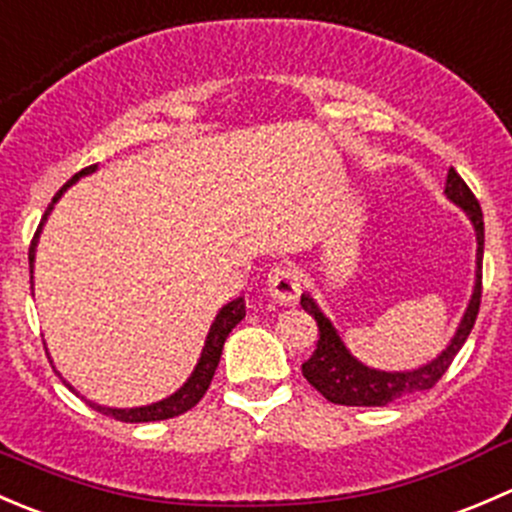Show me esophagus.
Segmentation results:
<instances>
[{
  "label": "esophagus",
  "instance_id": "obj_1",
  "mask_svg": "<svg viewBox=\"0 0 512 512\" xmlns=\"http://www.w3.org/2000/svg\"><path fill=\"white\" fill-rule=\"evenodd\" d=\"M302 289V277L292 265H275L267 275V292L275 302L294 304Z\"/></svg>",
  "mask_w": 512,
  "mask_h": 512
}]
</instances>
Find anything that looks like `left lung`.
Here are the masks:
<instances>
[{
    "label": "left lung",
    "mask_w": 512,
    "mask_h": 512,
    "mask_svg": "<svg viewBox=\"0 0 512 512\" xmlns=\"http://www.w3.org/2000/svg\"><path fill=\"white\" fill-rule=\"evenodd\" d=\"M446 198L453 205L466 213L471 220L473 230H476V282H473V294L468 299V307L463 312L458 329L453 332L451 342L446 344L441 354L433 356L426 364L416 366V369L406 371H384V369H371V366L361 364L356 356L349 352L347 344L342 342L339 332L334 329L332 319L319 309L314 302L312 294L304 292L299 304L307 314H312L314 322L319 327V342L314 354L309 356L302 364V374L319 394L332 404L342 406H386L391 401L401 399V396L416 394V391H426L446 374L451 361L461 352L466 344L468 334H471L473 324H476L478 307H480V265H483V213L476 195L471 193L461 175L456 170H448L446 175Z\"/></svg>",
    "instance_id": "1"
}]
</instances>
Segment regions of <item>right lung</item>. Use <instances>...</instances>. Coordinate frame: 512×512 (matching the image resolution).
Here are the masks:
<instances>
[{"instance_id": "obj_1", "label": "right lung", "mask_w": 512, "mask_h": 512, "mask_svg": "<svg viewBox=\"0 0 512 512\" xmlns=\"http://www.w3.org/2000/svg\"><path fill=\"white\" fill-rule=\"evenodd\" d=\"M96 168H98V165H89V168H84V170H81V173H76L74 178H71L69 183H66L64 188H61L59 193L54 195L51 205H49V208H46L44 218H41L39 227H36V235H34V240H32V247H29V275H32V287H34L36 245H39V237H41V230H44V223H46V220H49L51 210H54V205L59 203L61 195H64L66 190H69L71 185H74L79 178H86V175L96 173ZM242 317H245V299H242V297H237V299H232V302H227L225 307L220 309L218 314H215L213 324H210L208 337H205L203 352H200V359H198V364H195L193 374H190L188 379H185V384L180 386L178 391H173V394L165 396V399H160V401H156V404H148V406H133V409H113V406H101V404H96V401H86V404H89L91 409L101 411V414L113 416V418H116V421H126V423L165 421V418H173V416L185 414V411L193 409V406L198 404L200 399H203L205 391H208L210 381H213V376H215V369H218V364H220V354H223L227 334H230L232 329H235L237 324L242 322ZM61 379H64V376H61ZM64 384L69 386V389L74 391V394H79V391H76L74 386H71L66 379H64ZM81 399H84V396H81Z\"/></svg>"}]
</instances>
